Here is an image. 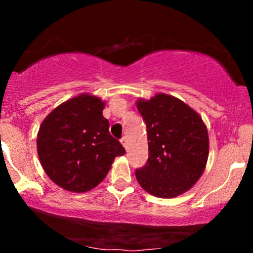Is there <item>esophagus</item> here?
<instances>
[{
    "label": "esophagus",
    "mask_w": 253,
    "mask_h": 253,
    "mask_svg": "<svg viewBox=\"0 0 253 253\" xmlns=\"http://www.w3.org/2000/svg\"><path fill=\"white\" fill-rule=\"evenodd\" d=\"M120 143L123 144V146L125 147V149H127V138L126 136H123V138L120 139Z\"/></svg>",
    "instance_id": "34e87169"
}]
</instances>
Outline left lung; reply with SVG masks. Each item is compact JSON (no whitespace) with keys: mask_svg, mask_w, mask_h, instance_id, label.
<instances>
[{"mask_svg":"<svg viewBox=\"0 0 253 253\" xmlns=\"http://www.w3.org/2000/svg\"><path fill=\"white\" fill-rule=\"evenodd\" d=\"M136 108L146 124L149 159L135 171L145 191L172 199L191 189L202 176L210 153L208 130L187 103L159 92L139 98Z\"/></svg>","mask_w":253,"mask_h":253,"instance_id":"8db88e82","label":"left lung"}]
</instances>
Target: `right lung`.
Segmentation results:
<instances>
[{
    "label": "right lung",
    "instance_id": "obj_1",
    "mask_svg": "<svg viewBox=\"0 0 253 253\" xmlns=\"http://www.w3.org/2000/svg\"><path fill=\"white\" fill-rule=\"evenodd\" d=\"M100 97L81 94L56 107L40 125L37 149L52 182L85 193L103 181L115 157L126 151L109 133Z\"/></svg>",
    "mask_w": 253,
    "mask_h": 253
}]
</instances>
